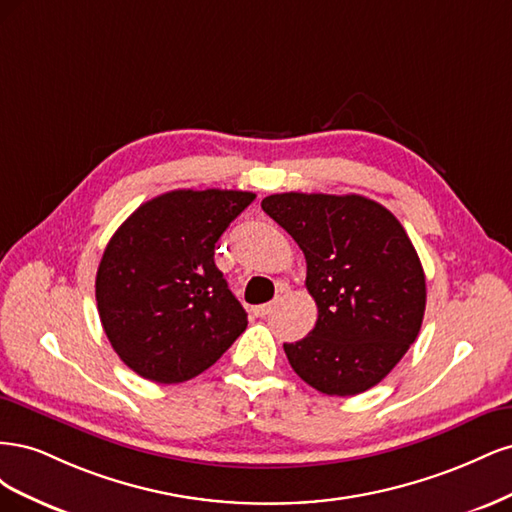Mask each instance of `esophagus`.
<instances>
[{"mask_svg":"<svg viewBox=\"0 0 512 512\" xmlns=\"http://www.w3.org/2000/svg\"><path fill=\"white\" fill-rule=\"evenodd\" d=\"M273 307H275V303H265V305H258V307H254V314H256L258 318H265V316H269V314L273 312Z\"/></svg>","mask_w":512,"mask_h":512,"instance_id":"esophagus-1","label":"esophagus"}]
</instances>
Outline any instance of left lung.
<instances>
[{"label":"left lung","instance_id":"left-lung-1","mask_svg":"<svg viewBox=\"0 0 512 512\" xmlns=\"http://www.w3.org/2000/svg\"><path fill=\"white\" fill-rule=\"evenodd\" d=\"M262 211L305 254L316 327L284 344L297 376L324 395H359L404 359L425 316V273L404 226L359 194H271Z\"/></svg>","mask_w":512,"mask_h":512}]
</instances>
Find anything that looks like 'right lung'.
I'll use <instances>...</instances> for the list:
<instances>
[{"instance_id":"add662e5","label":"right lung","mask_w":512,"mask_h":512,"mask_svg":"<svg viewBox=\"0 0 512 512\" xmlns=\"http://www.w3.org/2000/svg\"><path fill=\"white\" fill-rule=\"evenodd\" d=\"M254 198L241 190L166 192L108 241L96 275L98 314L113 350L138 376L190 380L245 331V309L213 254Z\"/></svg>"}]
</instances>
